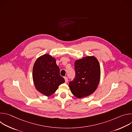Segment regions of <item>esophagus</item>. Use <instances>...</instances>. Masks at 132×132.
Listing matches in <instances>:
<instances>
[{
	"label": "esophagus",
	"instance_id": "obj_1",
	"mask_svg": "<svg viewBox=\"0 0 132 132\" xmlns=\"http://www.w3.org/2000/svg\"><path fill=\"white\" fill-rule=\"evenodd\" d=\"M64 79H65V82L67 83L68 82V78L67 77H65Z\"/></svg>",
	"mask_w": 132,
	"mask_h": 132
}]
</instances>
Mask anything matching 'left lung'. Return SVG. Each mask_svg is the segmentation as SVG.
<instances>
[{
    "label": "left lung",
    "instance_id": "left-lung-1",
    "mask_svg": "<svg viewBox=\"0 0 132 132\" xmlns=\"http://www.w3.org/2000/svg\"><path fill=\"white\" fill-rule=\"evenodd\" d=\"M75 77L69 83L71 93L78 98L93 93L100 81V67L94 56H87L75 62Z\"/></svg>",
    "mask_w": 132,
    "mask_h": 132
}]
</instances>
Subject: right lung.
Listing matches in <instances>:
<instances>
[{
  "mask_svg": "<svg viewBox=\"0 0 132 132\" xmlns=\"http://www.w3.org/2000/svg\"><path fill=\"white\" fill-rule=\"evenodd\" d=\"M33 79L36 89L46 96L53 95L59 86L65 82L60 75V68L55 59L47 54L41 56L35 61Z\"/></svg>",
  "mask_w": 132,
  "mask_h": 132,
  "instance_id": "add662e5",
  "label": "right lung"
}]
</instances>
